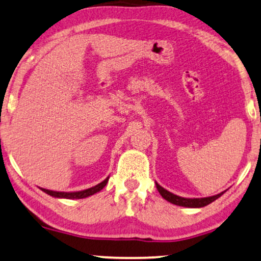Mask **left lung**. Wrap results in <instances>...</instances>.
<instances>
[{
  "instance_id": "8db88e82",
  "label": "left lung",
  "mask_w": 261,
  "mask_h": 261,
  "mask_svg": "<svg viewBox=\"0 0 261 261\" xmlns=\"http://www.w3.org/2000/svg\"><path fill=\"white\" fill-rule=\"evenodd\" d=\"M156 188L160 192L161 195H162L163 199L167 200L168 202L176 204V205H181V207H188V208L204 207V205L212 203L213 201L219 199V197L221 196L223 193H225V192L220 193V194H218V195L209 196V197H201V199H187V197L177 196V195H175V194L168 192L167 189H164L163 187H161L157 182H156Z\"/></svg>"
}]
</instances>
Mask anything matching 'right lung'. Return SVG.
Segmentation results:
<instances>
[{
	"label": "right lung",
	"mask_w": 261,
	"mask_h": 261,
	"mask_svg": "<svg viewBox=\"0 0 261 261\" xmlns=\"http://www.w3.org/2000/svg\"><path fill=\"white\" fill-rule=\"evenodd\" d=\"M108 181H109V177H106L104 181L99 183V185L92 187V188L80 190V192L66 193V192H54V190H48V189H43V188H40V189H41L43 193L48 194V195L53 196V197H58V199H85V197H89L91 195H93V194H95V193L100 192V190L106 186Z\"/></svg>",
	"instance_id": "1"
}]
</instances>
